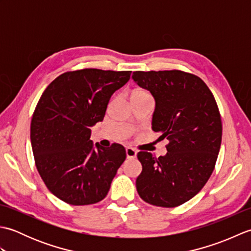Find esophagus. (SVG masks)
<instances>
[{
    "label": "esophagus",
    "instance_id": "esophagus-1",
    "mask_svg": "<svg viewBox=\"0 0 251 251\" xmlns=\"http://www.w3.org/2000/svg\"><path fill=\"white\" fill-rule=\"evenodd\" d=\"M126 156L128 159H134L137 156V152L135 149L132 148H126Z\"/></svg>",
    "mask_w": 251,
    "mask_h": 251
}]
</instances>
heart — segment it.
Returning a JSON list of instances; mask_svg holds the SVG:
<instances>
[{"label":"heart","mask_w":251,"mask_h":251,"mask_svg":"<svg viewBox=\"0 0 251 251\" xmlns=\"http://www.w3.org/2000/svg\"><path fill=\"white\" fill-rule=\"evenodd\" d=\"M151 97L150 93L143 88H137L131 94V98H148Z\"/></svg>","instance_id":"b5f03b06"}]
</instances>
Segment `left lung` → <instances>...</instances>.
I'll return each mask as SVG.
<instances>
[{"instance_id":"8db88e82","label":"left lung","mask_w":251,"mask_h":251,"mask_svg":"<svg viewBox=\"0 0 251 251\" xmlns=\"http://www.w3.org/2000/svg\"><path fill=\"white\" fill-rule=\"evenodd\" d=\"M134 81L155 99L152 129L167 139V154L156 158L140 151L142 172L136 180L141 199L172 208L202 189L214 172L222 139V122L214 95L194 74L180 70L136 71Z\"/></svg>"}]
</instances>
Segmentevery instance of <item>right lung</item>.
<instances>
[{
	"label": "right lung",
	"instance_id": "add662e5",
	"mask_svg": "<svg viewBox=\"0 0 251 251\" xmlns=\"http://www.w3.org/2000/svg\"><path fill=\"white\" fill-rule=\"evenodd\" d=\"M131 71L82 69L56 77L37 102L31 121L35 166L52 194L67 204L92 205L102 201L126 158L114 143L95 149L90 127L103 120L115 90L129 81Z\"/></svg>",
	"mask_w": 251,
	"mask_h": 251
}]
</instances>
